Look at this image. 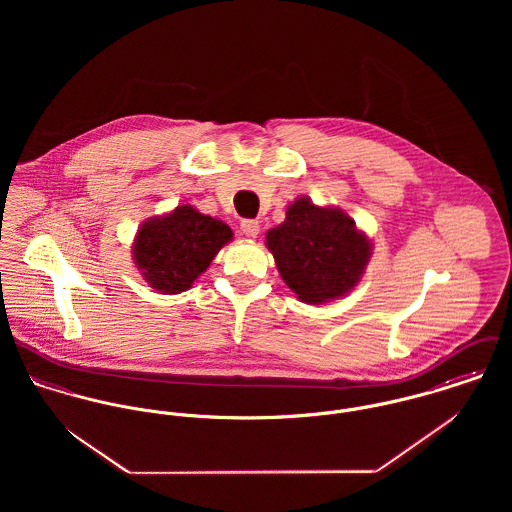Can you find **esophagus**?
Wrapping results in <instances>:
<instances>
[{
    "label": "esophagus",
    "instance_id": "obj_1",
    "mask_svg": "<svg viewBox=\"0 0 512 512\" xmlns=\"http://www.w3.org/2000/svg\"><path fill=\"white\" fill-rule=\"evenodd\" d=\"M240 230L244 236L248 238H256L258 232H260V222L254 219H244L240 222Z\"/></svg>",
    "mask_w": 512,
    "mask_h": 512
}]
</instances>
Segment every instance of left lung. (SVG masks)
Here are the masks:
<instances>
[{"mask_svg": "<svg viewBox=\"0 0 512 512\" xmlns=\"http://www.w3.org/2000/svg\"><path fill=\"white\" fill-rule=\"evenodd\" d=\"M282 280L299 301L321 305L351 292L363 278L372 244L355 220L335 207L297 197L286 220L266 232Z\"/></svg>", "mask_w": 512, "mask_h": 512, "instance_id": "1", "label": "left lung"}]
</instances>
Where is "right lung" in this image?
Instances as JSON below:
<instances>
[{
  "label": "right lung",
  "mask_w": 512,
  "mask_h": 512,
  "mask_svg": "<svg viewBox=\"0 0 512 512\" xmlns=\"http://www.w3.org/2000/svg\"><path fill=\"white\" fill-rule=\"evenodd\" d=\"M232 230L219 219L181 205L167 215L146 220L134 238V264L157 293L187 292L211 266Z\"/></svg>",
  "instance_id": "right-lung-1"
}]
</instances>
